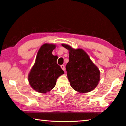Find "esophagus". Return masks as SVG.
Segmentation results:
<instances>
[{"instance_id": "esophagus-1", "label": "esophagus", "mask_w": 126, "mask_h": 126, "mask_svg": "<svg viewBox=\"0 0 126 126\" xmlns=\"http://www.w3.org/2000/svg\"><path fill=\"white\" fill-rule=\"evenodd\" d=\"M61 69L63 70H65V65H61Z\"/></svg>"}]
</instances>
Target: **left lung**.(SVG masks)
<instances>
[{
	"label": "left lung",
	"mask_w": 126,
	"mask_h": 126,
	"mask_svg": "<svg viewBox=\"0 0 126 126\" xmlns=\"http://www.w3.org/2000/svg\"><path fill=\"white\" fill-rule=\"evenodd\" d=\"M69 52V61L66 66L70 86L80 93H87L95 88L100 81V72L90 57L82 49H75L62 44Z\"/></svg>",
	"instance_id": "8db88e82"
}]
</instances>
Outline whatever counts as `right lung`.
Listing matches in <instances>:
<instances>
[{
	"instance_id": "1",
	"label": "right lung",
	"mask_w": 126,
	"mask_h": 126,
	"mask_svg": "<svg viewBox=\"0 0 126 126\" xmlns=\"http://www.w3.org/2000/svg\"><path fill=\"white\" fill-rule=\"evenodd\" d=\"M55 48L56 45L53 44L46 43L42 46L29 74L30 85L38 92H49L55 86L57 78L64 73L57 64V56L52 53Z\"/></svg>"
}]
</instances>
